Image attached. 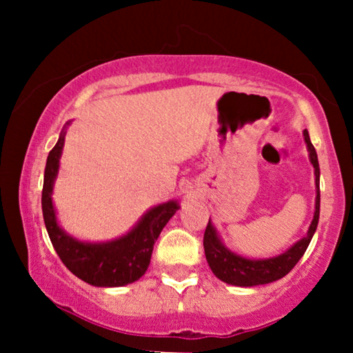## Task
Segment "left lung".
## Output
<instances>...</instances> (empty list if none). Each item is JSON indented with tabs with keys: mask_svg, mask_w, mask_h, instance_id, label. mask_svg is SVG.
Segmentation results:
<instances>
[{
	"mask_svg": "<svg viewBox=\"0 0 353 353\" xmlns=\"http://www.w3.org/2000/svg\"><path fill=\"white\" fill-rule=\"evenodd\" d=\"M303 139H305L307 149H309L310 163L314 165L315 171V185H317V196H315V212L314 219L310 222V228L307 230V236L302 237L301 241L287 249L285 252L275 257L269 259H247L242 257L228 247L222 244L221 237H219L216 228L212 225L209 219V224L204 232V252L208 264L217 279L222 282L230 283V285L237 287H254V285H264L282 279L290 270L294 269L295 264L301 261V257L305 254L307 247H309L312 237H314L315 229L319 224V214H320V189H319V159L315 148L310 143V137L307 129L303 131Z\"/></svg>",
	"mask_w": 353,
	"mask_h": 353,
	"instance_id": "left-lung-1",
	"label": "left lung"
}]
</instances>
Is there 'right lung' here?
<instances>
[{"label":"right lung","instance_id":"right-lung-1","mask_svg":"<svg viewBox=\"0 0 353 353\" xmlns=\"http://www.w3.org/2000/svg\"><path fill=\"white\" fill-rule=\"evenodd\" d=\"M64 136H66V131L63 129L58 143L50 151L46 169H44L41 205L44 224H46L51 244L63 264L76 277L91 283V285L123 287L136 282L148 270L154 242L157 241L169 219L179 209V204L177 201H169L149 209L125 236L114 239V241L92 244V242H81L78 239L71 237L59 228L51 197L52 185L58 176Z\"/></svg>","mask_w":353,"mask_h":353}]
</instances>
